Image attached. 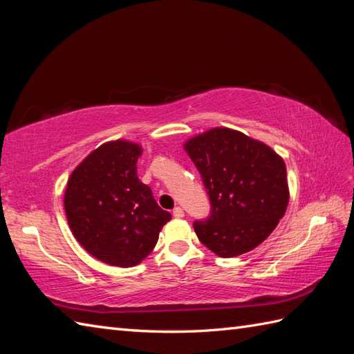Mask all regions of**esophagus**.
Instances as JSON below:
<instances>
[{
  "label": "esophagus",
  "instance_id": "esophagus-1",
  "mask_svg": "<svg viewBox=\"0 0 354 354\" xmlns=\"http://www.w3.org/2000/svg\"><path fill=\"white\" fill-rule=\"evenodd\" d=\"M173 217H178V219H181V217H184V209L181 207L173 208Z\"/></svg>",
  "mask_w": 354,
  "mask_h": 354
}]
</instances>
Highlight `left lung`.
Masks as SVG:
<instances>
[{
	"label": "left lung",
	"mask_w": 354,
	"mask_h": 354,
	"mask_svg": "<svg viewBox=\"0 0 354 354\" xmlns=\"http://www.w3.org/2000/svg\"><path fill=\"white\" fill-rule=\"evenodd\" d=\"M212 201V216L194 222L209 251L223 259L257 248L289 204L283 158L263 141L230 127H213L184 142Z\"/></svg>",
	"instance_id": "1"
}]
</instances>
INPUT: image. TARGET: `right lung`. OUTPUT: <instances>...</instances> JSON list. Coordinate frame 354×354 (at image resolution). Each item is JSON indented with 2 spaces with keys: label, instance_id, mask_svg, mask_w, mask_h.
<instances>
[{
  "label": "right lung",
  "instance_id": "right-lung-1",
  "mask_svg": "<svg viewBox=\"0 0 354 354\" xmlns=\"http://www.w3.org/2000/svg\"><path fill=\"white\" fill-rule=\"evenodd\" d=\"M142 146L103 142L68 178L64 208L70 230L85 250L111 266H137L153 251L171 216L137 176Z\"/></svg>",
  "mask_w": 354,
  "mask_h": 354
}]
</instances>
